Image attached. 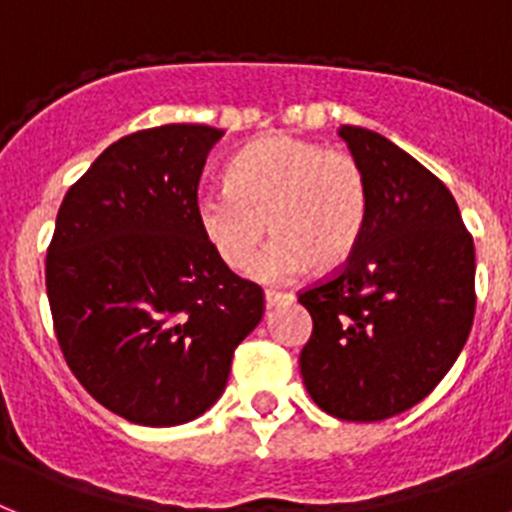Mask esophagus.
Listing matches in <instances>:
<instances>
[{
	"label": "esophagus",
	"instance_id": "34e87169",
	"mask_svg": "<svg viewBox=\"0 0 512 512\" xmlns=\"http://www.w3.org/2000/svg\"><path fill=\"white\" fill-rule=\"evenodd\" d=\"M291 294H281V291H265V304L268 307H278V304L289 302Z\"/></svg>",
	"mask_w": 512,
	"mask_h": 512
}]
</instances>
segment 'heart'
Returning <instances> with one entry per match:
<instances>
[{"label":"heart","mask_w":512,"mask_h":512,"mask_svg":"<svg viewBox=\"0 0 512 512\" xmlns=\"http://www.w3.org/2000/svg\"><path fill=\"white\" fill-rule=\"evenodd\" d=\"M197 229L229 270H244L265 231L276 236L252 265L260 281H289L312 265L341 268L362 242L369 182L351 153L294 135L260 137L229 163L226 184L197 195Z\"/></svg>","instance_id":"obj_1"}]
</instances>
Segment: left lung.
<instances>
[{
    "mask_svg": "<svg viewBox=\"0 0 512 512\" xmlns=\"http://www.w3.org/2000/svg\"><path fill=\"white\" fill-rule=\"evenodd\" d=\"M369 218L336 276L299 294L312 336L299 356L312 401L343 422H382L424 401L474 322V239L453 195L388 137L343 124Z\"/></svg>",
    "mask_w": 512,
    "mask_h": 512,
    "instance_id": "8db88e82",
    "label": "left lung"
}]
</instances>
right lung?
Masks as SVG:
<instances>
[{
  "mask_svg": "<svg viewBox=\"0 0 512 512\" xmlns=\"http://www.w3.org/2000/svg\"><path fill=\"white\" fill-rule=\"evenodd\" d=\"M221 135L208 124L132 132L57 213L46 294L59 349L80 385L132 424L205 414L263 320V289L231 273L197 229V184Z\"/></svg>",
  "mask_w": 512,
  "mask_h": 512,
  "instance_id": "add662e5",
  "label": "right lung"
}]
</instances>
